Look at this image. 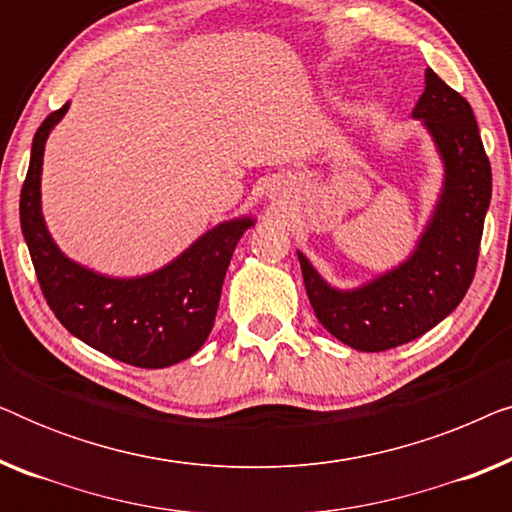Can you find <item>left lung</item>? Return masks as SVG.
I'll use <instances>...</instances> for the list:
<instances>
[{"mask_svg": "<svg viewBox=\"0 0 512 512\" xmlns=\"http://www.w3.org/2000/svg\"><path fill=\"white\" fill-rule=\"evenodd\" d=\"M412 116L445 165L443 193L408 261L352 291L328 286L298 251L307 298L328 333L359 352L405 345L440 324L466 296L492 198V167L473 109L433 69Z\"/></svg>", "mask_w": 512, "mask_h": 512, "instance_id": "left-lung-1", "label": "left lung"}]
</instances>
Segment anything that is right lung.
Listing matches in <instances>:
<instances>
[{"label": "right lung", "instance_id": "right-lung-1", "mask_svg": "<svg viewBox=\"0 0 512 512\" xmlns=\"http://www.w3.org/2000/svg\"><path fill=\"white\" fill-rule=\"evenodd\" d=\"M67 109L69 102L39 125L20 191V228L41 293L69 333L111 359L137 368H167L184 361L205 345L212 331L228 263L254 219L219 223L170 265L144 277H104L69 261L41 216L44 146Z\"/></svg>", "mask_w": 512, "mask_h": 512}]
</instances>
